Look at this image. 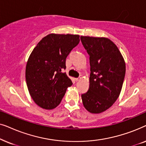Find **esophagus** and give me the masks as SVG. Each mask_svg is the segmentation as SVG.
<instances>
[{
  "mask_svg": "<svg viewBox=\"0 0 146 146\" xmlns=\"http://www.w3.org/2000/svg\"><path fill=\"white\" fill-rule=\"evenodd\" d=\"M81 79H82V78H81V77H79V78H76L75 80L76 81V82H78V81L80 80Z\"/></svg>",
  "mask_w": 146,
  "mask_h": 146,
  "instance_id": "esophagus-1",
  "label": "esophagus"
}]
</instances>
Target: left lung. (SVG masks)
Returning <instances> with one entry per match:
<instances>
[{
	"instance_id": "left-lung-1",
	"label": "left lung",
	"mask_w": 146,
	"mask_h": 146,
	"mask_svg": "<svg viewBox=\"0 0 146 146\" xmlns=\"http://www.w3.org/2000/svg\"><path fill=\"white\" fill-rule=\"evenodd\" d=\"M90 56V76L86 93L82 94L89 112L100 113L110 108L119 97L125 74V63L117 46L105 37L81 36Z\"/></svg>"
}]
</instances>
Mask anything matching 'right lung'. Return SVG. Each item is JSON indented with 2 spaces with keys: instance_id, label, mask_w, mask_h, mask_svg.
Listing matches in <instances>:
<instances>
[{
  "instance_id": "right-lung-1",
  "label": "right lung",
  "mask_w": 146,
  "mask_h": 146,
  "mask_svg": "<svg viewBox=\"0 0 146 146\" xmlns=\"http://www.w3.org/2000/svg\"><path fill=\"white\" fill-rule=\"evenodd\" d=\"M79 42L78 35L50 34L31 52L26 66V81L31 98L42 108H55L72 85L62 70L66 69V57Z\"/></svg>"
}]
</instances>
